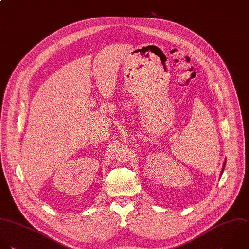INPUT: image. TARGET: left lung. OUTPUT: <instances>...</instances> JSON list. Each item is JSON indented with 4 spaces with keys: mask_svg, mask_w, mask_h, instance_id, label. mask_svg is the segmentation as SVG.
<instances>
[{
    "mask_svg": "<svg viewBox=\"0 0 249 249\" xmlns=\"http://www.w3.org/2000/svg\"><path fill=\"white\" fill-rule=\"evenodd\" d=\"M225 165H226V161L224 162V164H223V168H222V170H221V173H220V177L222 176V174H223V171H224V169H225Z\"/></svg>",
    "mask_w": 249,
    "mask_h": 249,
    "instance_id": "obj_1",
    "label": "left lung"
}]
</instances>
